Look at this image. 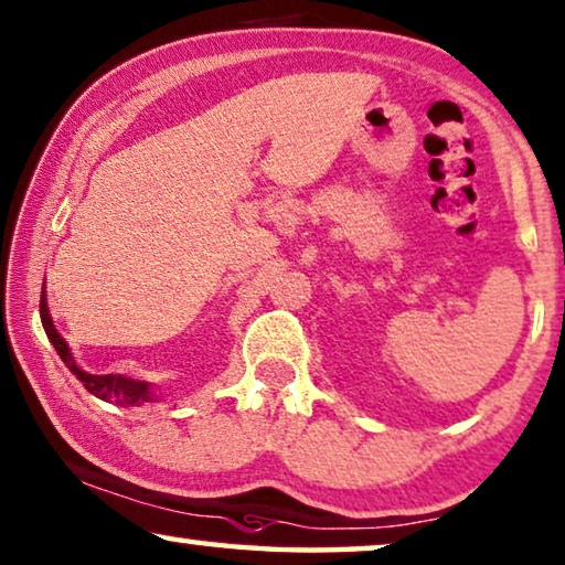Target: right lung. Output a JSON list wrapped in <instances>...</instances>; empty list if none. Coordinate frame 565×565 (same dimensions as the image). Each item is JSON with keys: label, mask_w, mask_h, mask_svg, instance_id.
I'll return each mask as SVG.
<instances>
[{"label": "right lung", "mask_w": 565, "mask_h": 565, "mask_svg": "<svg viewBox=\"0 0 565 565\" xmlns=\"http://www.w3.org/2000/svg\"><path fill=\"white\" fill-rule=\"evenodd\" d=\"M40 321H43V329L47 333V339L58 351V356L63 359V364L68 366V370L76 374V380L84 382V387L92 392V395L106 399V403H117V405H142V403H152V395H150V387H147L145 382H135V380H127L121 377V374H88L84 370H78L76 362H73L71 356V349L68 343L63 341V337L58 331H55L53 326V318L47 313V302H45V292L40 296Z\"/></svg>", "instance_id": "1"}]
</instances>
